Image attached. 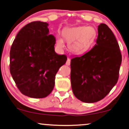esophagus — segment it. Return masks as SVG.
Segmentation results:
<instances>
[{"label":"esophagus","instance_id":"1","mask_svg":"<svg viewBox=\"0 0 129 129\" xmlns=\"http://www.w3.org/2000/svg\"><path fill=\"white\" fill-rule=\"evenodd\" d=\"M70 64H71V60H70V58H68V59H67V62H66V65H68V66H69V65H70Z\"/></svg>","mask_w":129,"mask_h":129}]
</instances>
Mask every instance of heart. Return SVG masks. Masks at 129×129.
Returning <instances> with one entry per match:
<instances>
[{"mask_svg": "<svg viewBox=\"0 0 129 129\" xmlns=\"http://www.w3.org/2000/svg\"><path fill=\"white\" fill-rule=\"evenodd\" d=\"M97 35L95 28L91 26L65 28L62 30V36L60 34L56 35V45L60 50L64 49V38L68 42V49L71 52L76 54H82L91 47Z\"/></svg>", "mask_w": 129, "mask_h": 129, "instance_id": "heart-1", "label": "heart"}]
</instances>
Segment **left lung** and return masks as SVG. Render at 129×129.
<instances>
[{"label":"left lung","instance_id":"8db88e82","mask_svg":"<svg viewBox=\"0 0 129 129\" xmlns=\"http://www.w3.org/2000/svg\"><path fill=\"white\" fill-rule=\"evenodd\" d=\"M94 46L71 61V87L82 102L95 103L103 99L116 84L122 63L119 44L106 24L98 26Z\"/></svg>","mask_w":129,"mask_h":129}]
</instances>
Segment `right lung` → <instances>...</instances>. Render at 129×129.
<instances>
[{
    "label": "right lung",
    "instance_id": "obj_1",
    "mask_svg": "<svg viewBox=\"0 0 129 129\" xmlns=\"http://www.w3.org/2000/svg\"><path fill=\"white\" fill-rule=\"evenodd\" d=\"M47 22L34 21L18 33L10 52V71L21 93L35 99L49 95L55 75L67 57L55 52V39Z\"/></svg>",
    "mask_w": 129,
    "mask_h": 129
}]
</instances>
